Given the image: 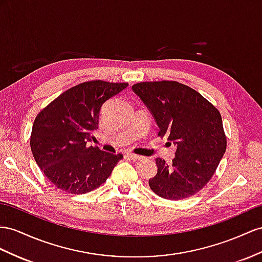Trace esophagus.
Masks as SVG:
<instances>
[{
    "label": "esophagus",
    "instance_id": "esophagus-1",
    "mask_svg": "<svg viewBox=\"0 0 262 262\" xmlns=\"http://www.w3.org/2000/svg\"><path fill=\"white\" fill-rule=\"evenodd\" d=\"M127 157L130 158L132 160H134V162H136V160H139V159L143 158L142 156L136 155V154H133V152H127Z\"/></svg>",
    "mask_w": 262,
    "mask_h": 262
}]
</instances>
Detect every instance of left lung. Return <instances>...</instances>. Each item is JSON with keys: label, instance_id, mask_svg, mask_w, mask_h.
Listing matches in <instances>:
<instances>
[{"label": "left lung", "instance_id": "obj_1", "mask_svg": "<svg viewBox=\"0 0 262 262\" xmlns=\"http://www.w3.org/2000/svg\"><path fill=\"white\" fill-rule=\"evenodd\" d=\"M158 126V136L176 146L168 165L156 159L150 189L165 199L195 195L207 185L226 151L227 140L218 110L189 86L172 80L133 85Z\"/></svg>", "mask_w": 262, "mask_h": 262}]
</instances>
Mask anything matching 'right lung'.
Wrapping results in <instances>:
<instances>
[{
    "instance_id": "1",
    "label": "right lung",
    "mask_w": 262,
    "mask_h": 262,
    "mask_svg": "<svg viewBox=\"0 0 262 262\" xmlns=\"http://www.w3.org/2000/svg\"><path fill=\"white\" fill-rule=\"evenodd\" d=\"M127 83L92 80L72 87L39 112L32 127L31 149L39 168L58 189L86 193L111 176L122 154L87 146L98 128L106 100Z\"/></svg>"
}]
</instances>
